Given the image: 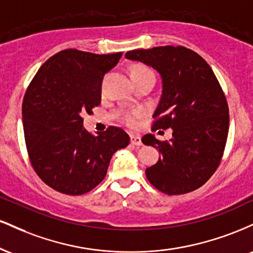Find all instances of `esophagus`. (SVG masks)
Masks as SVG:
<instances>
[{
	"mask_svg": "<svg viewBox=\"0 0 253 253\" xmlns=\"http://www.w3.org/2000/svg\"><path fill=\"white\" fill-rule=\"evenodd\" d=\"M130 144L135 145V146H141V145H143V143H141V138L136 134L130 135Z\"/></svg>",
	"mask_w": 253,
	"mask_h": 253,
	"instance_id": "obj_1",
	"label": "esophagus"
}]
</instances>
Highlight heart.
Wrapping results in <instances>:
<instances>
[{"label":"heart","mask_w":253,"mask_h":253,"mask_svg":"<svg viewBox=\"0 0 253 253\" xmlns=\"http://www.w3.org/2000/svg\"><path fill=\"white\" fill-rule=\"evenodd\" d=\"M147 75H152V76H155V75H153V72L151 71L149 68H146V66H144V65H134L132 68V70H130V78L147 76ZM139 115H140V113L139 112L127 113V114H125L124 121L127 125H129V126H132V125L135 124L136 118H138Z\"/></svg>","instance_id":"b5f03b06"}]
</instances>
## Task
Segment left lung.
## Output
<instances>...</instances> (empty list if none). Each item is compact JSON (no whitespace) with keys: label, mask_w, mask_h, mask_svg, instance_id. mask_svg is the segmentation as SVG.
I'll return each mask as SVG.
<instances>
[{"label":"left lung","mask_w":253,"mask_h":253,"mask_svg":"<svg viewBox=\"0 0 253 253\" xmlns=\"http://www.w3.org/2000/svg\"><path fill=\"white\" fill-rule=\"evenodd\" d=\"M127 59L144 63L162 78L153 129H172L169 141L146 134L141 141L161 152L146 177L168 195L197 189L215 172L227 140L229 115L215 75L196 52L183 46L133 50Z\"/></svg>","instance_id":"obj_1"}]
</instances>
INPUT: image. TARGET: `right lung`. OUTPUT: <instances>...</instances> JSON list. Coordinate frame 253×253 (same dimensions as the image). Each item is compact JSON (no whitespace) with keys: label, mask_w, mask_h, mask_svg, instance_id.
<instances>
[{"label":"right lung","mask_w":253,"mask_h":253,"mask_svg":"<svg viewBox=\"0 0 253 253\" xmlns=\"http://www.w3.org/2000/svg\"><path fill=\"white\" fill-rule=\"evenodd\" d=\"M121 56L60 51L42 64L28 86L22 103L26 146L38 176L52 189L66 195L94 189L113 155L129 144L119 127L90 134L82 119L101 103L104 75Z\"/></svg>","instance_id":"right-lung-1"}]
</instances>
